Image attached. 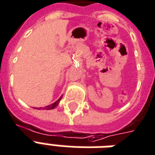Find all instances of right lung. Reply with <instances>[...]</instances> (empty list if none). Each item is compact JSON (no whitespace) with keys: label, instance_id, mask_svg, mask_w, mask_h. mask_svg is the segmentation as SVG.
<instances>
[{"label":"right lung","instance_id":"1","mask_svg":"<svg viewBox=\"0 0 155 155\" xmlns=\"http://www.w3.org/2000/svg\"><path fill=\"white\" fill-rule=\"evenodd\" d=\"M62 97V96H61V97H60V98H59L58 100H57L55 102H54V103L51 104V105H49V106H45V107H44V109H45V110L54 109V108H55V107H56V106L58 105V103L60 102V101H61ZM41 108H42V107H41ZM35 109H36V108H35Z\"/></svg>","mask_w":155,"mask_h":155}]
</instances>
